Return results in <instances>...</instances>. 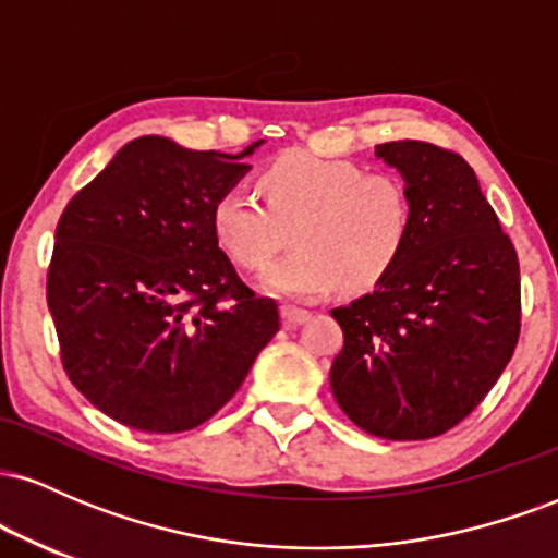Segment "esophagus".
I'll list each match as a JSON object with an SVG mask.
<instances>
[{"label": "esophagus", "mask_w": 558, "mask_h": 558, "mask_svg": "<svg viewBox=\"0 0 558 558\" xmlns=\"http://www.w3.org/2000/svg\"><path fill=\"white\" fill-rule=\"evenodd\" d=\"M280 317L288 328H296V325H304L312 315L306 310H299V306H280Z\"/></svg>", "instance_id": "esophagus-1"}]
</instances>
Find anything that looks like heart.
Wrapping results in <instances>:
<instances>
[{"instance_id":"heart-1","label":"heart","mask_w":558,"mask_h":558,"mask_svg":"<svg viewBox=\"0 0 558 558\" xmlns=\"http://www.w3.org/2000/svg\"><path fill=\"white\" fill-rule=\"evenodd\" d=\"M265 204L230 189L213 207L215 239L235 265L262 267L280 248L286 228L296 252L259 272L270 296L317 301L336 291L373 288L401 257L412 233V198L388 172H364L351 159L293 149L259 175Z\"/></svg>"}]
</instances>
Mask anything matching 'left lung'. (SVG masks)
Here are the masks:
<instances>
[{"instance_id": "obj_1", "label": "left lung", "mask_w": 558, "mask_h": 558, "mask_svg": "<svg viewBox=\"0 0 558 558\" xmlns=\"http://www.w3.org/2000/svg\"><path fill=\"white\" fill-rule=\"evenodd\" d=\"M375 157L403 178L412 233L373 291L330 310L343 330L330 388L364 433L425 440L459 425L514 354L520 262L462 157L425 141Z\"/></svg>"}]
</instances>
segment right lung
I'll return each mask as SVG.
<instances>
[{
  "label": "right lung",
  "instance_id": "right-lung-1",
  "mask_svg": "<svg viewBox=\"0 0 558 558\" xmlns=\"http://www.w3.org/2000/svg\"><path fill=\"white\" fill-rule=\"evenodd\" d=\"M262 144L222 155L133 138L57 222L47 301L62 364L120 425H202L278 332V304L241 283L213 230L217 196L252 170L243 157Z\"/></svg>",
  "mask_w": 558,
  "mask_h": 558
}]
</instances>
